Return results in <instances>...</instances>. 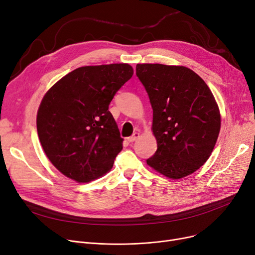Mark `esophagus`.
<instances>
[{
  "mask_svg": "<svg viewBox=\"0 0 255 255\" xmlns=\"http://www.w3.org/2000/svg\"><path fill=\"white\" fill-rule=\"evenodd\" d=\"M138 137H139V133L138 132H134L130 137H127V140L129 142H133V141H135Z\"/></svg>",
  "mask_w": 255,
  "mask_h": 255,
  "instance_id": "1",
  "label": "esophagus"
}]
</instances>
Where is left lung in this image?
<instances>
[{
	"instance_id": "left-lung-1",
	"label": "left lung",
	"mask_w": 255,
	"mask_h": 255,
	"mask_svg": "<svg viewBox=\"0 0 255 255\" xmlns=\"http://www.w3.org/2000/svg\"><path fill=\"white\" fill-rule=\"evenodd\" d=\"M136 75L153 109L157 151L149 166L181 179L203 166L216 144L221 119L203 78L184 66L137 64Z\"/></svg>"
}]
</instances>
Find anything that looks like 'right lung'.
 Here are the masks:
<instances>
[{
    "mask_svg": "<svg viewBox=\"0 0 255 255\" xmlns=\"http://www.w3.org/2000/svg\"><path fill=\"white\" fill-rule=\"evenodd\" d=\"M132 75L128 64L79 67L44 95L38 136L50 162L67 178L88 183L112 169L123 138L109 106Z\"/></svg>",
    "mask_w": 255,
    "mask_h": 255,
    "instance_id": "obj_1",
    "label": "right lung"
}]
</instances>
